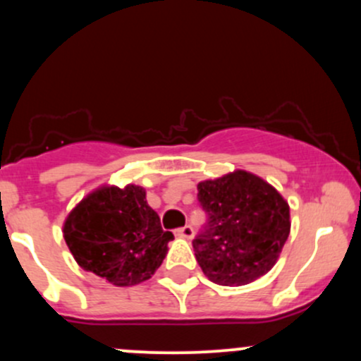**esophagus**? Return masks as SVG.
<instances>
[{
    "label": "esophagus",
    "instance_id": "1",
    "mask_svg": "<svg viewBox=\"0 0 361 361\" xmlns=\"http://www.w3.org/2000/svg\"><path fill=\"white\" fill-rule=\"evenodd\" d=\"M178 238H185V239H192L193 238V227L192 226H185V227H180V229H176L175 233Z\"/></svg>",
    "mask_w": 361,
    "mask_h": 361
}]
</instances>
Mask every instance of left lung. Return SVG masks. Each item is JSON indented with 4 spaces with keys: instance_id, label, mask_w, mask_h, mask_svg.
Returning <instances> with one entry per match:
<instances>
[{
    "instance_id": "8db88e82",
    "label": "left lung",
    "mask_w": 361,
    "mask_h": 361,
    "mask_svg": "<svg viewBox=\"0 0 361 361\" xmlns=\"http://www.w3.org/2000/svg\"><path fill=\"white\" fill-rule=\"evenodd\" d=\"M197 190L209 222L193 239V250L207 279L241 287L267 275L290 234L287 200L244 169L200 181Z\"/></svg>"
}]
</instances>
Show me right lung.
<instances>
[{
  "mask_svg": "<svg viewBox=\"0 0 361 361\" xmlns=\"http://www.w3.org/2000/svg\"><path fill=\"white\" fill-rule=\"evenodd\" d=\"M66 244L82 270L115 287H132L154 275L175 235L163 231L159 215L137 185L100 186L69 212Z\"/></svg>",
  "mask_w": 361,
  "mask_h": 361,
  "instance_id": "add662e5",
  "label": "right lung"
}]
</instances>
